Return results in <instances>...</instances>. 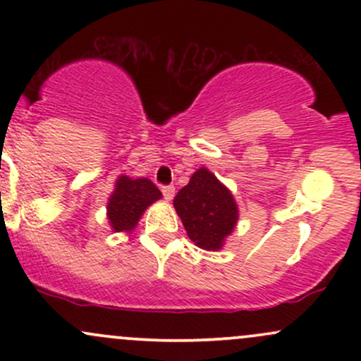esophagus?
<instances>
[{"label": "esophagus", "mask_w": 361, "mask_h": 361, "mask_svg": "<svg viewBox=\"0 0 361 361\" xmlns=\"http://www.w3.org/2000/svg\"><path fill=\"white\" fill-rule=\"evenodd\" d=\"M161 192H163V195H164V200L169 202V200H173V197H175V186H163V188H161Z\"/></svg>", "instance_id": "34e87169"}]
</instances>
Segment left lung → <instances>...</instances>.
Returning a JSON list of instances; mask_svg holds the SVG:
<instances>
[{
  "instance_id": "left-lung-1",
  "label": "left lung",
  "mask_w": 361,
  "mask_h": 361,
  "mask_svg": "<svg viewBox=\"0 0 361 361\" xmlns=\"http://www.w3.org/2000/svg\"><path fill=\"white\" fill-rule=\"evenodd\" d=\"M173 205L188 238L205 251L222 250L239 221L234 195L207 168L193 173L188 185L176 193Z\"/></svg>"
}]
</instances>
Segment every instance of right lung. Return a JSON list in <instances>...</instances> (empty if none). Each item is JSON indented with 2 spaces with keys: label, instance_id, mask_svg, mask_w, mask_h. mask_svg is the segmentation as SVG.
Returning a JSON list of instances; mask_svg holds the SVG:
<instances>
[{
  "label": "right lung",
  "instance_id": "add662e5",
  "mask_svg": "<svg viewBox=\"0 0 361 361\" xmlns=\"http://www.w3.org/2000/svg\"><path fill=\"white\" fill-rule=\"evenodd\" d=\"M163 198V193L147 178L120 175L106 204V219L114 233L130 234L149 205Z\"/></svg>",
  "mask_w": 361,
  "mask_h": 361
}]
</instances>
